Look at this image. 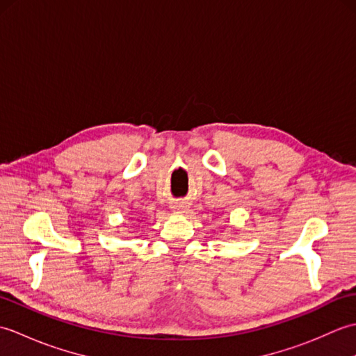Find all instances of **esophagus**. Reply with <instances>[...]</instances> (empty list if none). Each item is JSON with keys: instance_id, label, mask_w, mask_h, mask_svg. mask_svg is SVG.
<instances>
[{"instance_id": "esophagus-1", "label": "esophagus", "mask_w": 356, "mask_h": 356, "mask_svg": "<svg viewBox=\"0 0 356 356\" xmlns=\"http://www.w3.org/2000/svg\"><path fill=\"white\" fill-rule=\"evenodd\" d=\"M185 208H186L185 202H176V203H174V207H172V209L177 211V213H182Z\"/></svg>"}]
</instances>
